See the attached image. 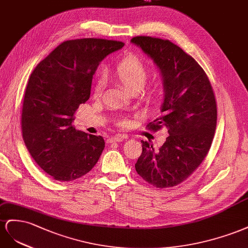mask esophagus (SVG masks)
I'll use <instances>...</instances> for the list:
<instances>
[{"instance_id": "esophagus-1", "label": "esophagus", "mask_w": 248, "mask_h": 248, "mask_svg": "<svg viewBox=\"0 0 248 248\" xmlns=\"http://www.w3.org/2000/svg\"><path fill=\"white\" fill-rule=\"evenodd\" d=\"M123 140H124L123 137H120V136L116 135V136L110 137V138L108 139V142H109V143H113V142H122Z\"/></svg>"}]
</instances>
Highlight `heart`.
<instances>
[{"mask_svg": "<svg viewBox=\"0 0 248 248\" xmlns=\"http://www.w3.org/2000/svg\"><path fill=\"white\" fill-rule=\"evenodd\" d=\"M113 77L118 82L122 83L128 93L137 94L145 86L147 81V70L144 64L140 60L134 57L125 58L119 63ZM105 87V79L100 78L96 82L93 93L95 96H100Z\"/></svg>", "mask_w": 248, "mask_h": 248, "instance_id": "heart-1", "label": "heart"}]
</instances>
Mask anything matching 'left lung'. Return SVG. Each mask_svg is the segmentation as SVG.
<instances>
[{
  "mask_svg": "<svg viewBox=\"0 0 248 248\" xmlns=\"http://www.w3.org/2000/svg\"><path fill=\"white\" fill-rule=\"evenodd\" d=\"M131 42L153 60L163 83L161 116L148 126H165L169 134L159 148L141 141L136 171L155 187H173L193 173L210 150L217 120L213 89L199 63L171 41L137 36Z\"/></svg>",
  "mask_w": 248,
  "mask_h": 248,
  "instance_id": "left-lung-1",
  "label": "left lung"
}]
</instances>
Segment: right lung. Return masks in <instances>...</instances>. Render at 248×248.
<instances>
[{
    "label": "right lung",
    "mask_w": 248,
    "mask_h": 248,
    "mask_svg": "<svg viewBox=\"0 0 248 248\" xmlns=\"http://www.w3.org/2000/svg\"><path fill=\"white\" fill-rule=\"evenodd\" d=\"M123 46L107 39L67 40L32 72L23 104V138L35 162L55 180L79 179L100 159L103 137L76 130L72 124L80 104L89 100L97 66Z\"/></svg>",
    "instance_id": "add662e5"
}]
</instances>
